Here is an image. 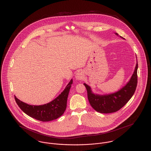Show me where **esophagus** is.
<instances>
[{"label": "esophagus", "mask_w": 151, "mask_h": 151, "mask_svg": "<svg viewBox=\"0 0 151 151\" xmlns=\"http://www.w3.org/2000/svg\"><path fill=\"white\" fill-rule=\"evenodd\" d=\"M84 77V73H83V71H79L78 73H77L76 76V78L78 80H81V79H83Z\"/></svg>", "instance_id": "34e87169"}]
</instances>
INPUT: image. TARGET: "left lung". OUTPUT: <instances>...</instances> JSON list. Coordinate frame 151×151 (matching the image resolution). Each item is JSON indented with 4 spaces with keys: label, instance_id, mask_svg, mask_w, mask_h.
Wrapping results in <instances>:
<instances>
[{
    "label": "left lung",
    "instance_id": "1",
    "mask_svg": "<svg viewBox=\"0 0 151 151\" xmlns=\"http://www.w3.org/2000/svg\"><path fill=\"white\" fill-rule=\"evenodd\" d=\"M116 35L119 36L117 33ZM120 38L124 39L122 37ZM137 69L138 62L135 67L134 71L125 86L118 91L106 95H99L92 92L91 88L86 84L88 99L91 106L96 111L101 113H110L118 111L123 108L133 96L137 86Z\"/></svg>",
    "mask_w": 151,
    "mask_h": 151
}]
</instances>
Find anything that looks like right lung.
I'll list each match as a JSON object with an SVG mask.
<instances>
[{
	"mask_svg": "<svg viewBox=\"0 0 151 151\" xmlns=\"http://www.w3.org/2000/svg\"><path fill=\"white\" fill-rule=\"evenodd\" d=\"M73 84V79L65 86L64 91L54 100L42 105H30L19 100L14 96L15 101L22 110L28 116L40 121L49 122L57 119L65 112L68 93Z\"/></svg>",
	"mask_w": 151,
	"mask_h": 151,
	"instance_id": "1",
	"label": "right lung"
}]
</instances>
